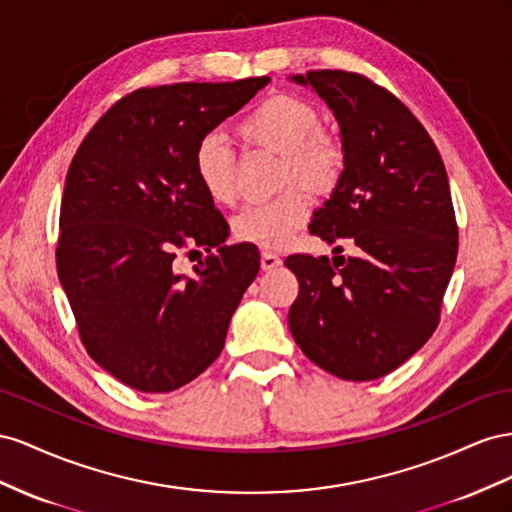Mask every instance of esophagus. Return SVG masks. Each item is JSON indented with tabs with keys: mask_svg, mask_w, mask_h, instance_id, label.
<instances>
[{
	"mask_svg": "<svg viewBox=\"0 0 512 512\" xmlns=\"http://www.w3.org/2000/svg\"><path fill=\"white\" fill-rule=\"evenodd\" d=\"M283 264V259L276 255V253H270V251H264L261 253V270H266V272H270V270H274V268H279Z\"/></svg>",
	"mask_w": 512,
	"mask_h": 512,
	"instance_id": "34e87169",
	"label": "esophagus"
}]
</instances>
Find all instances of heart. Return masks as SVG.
<instances>
[{
  "instance_id": "obj_1",
  "label": "heart",
  "mask_w": 512,
  "mask_h": 512,
  "mask_svg": "<svg viewBox=\"0 0 512 512\" xmlns=\"http://www.w3.org/2000/svg\"><path fill=\"white\" fill-rule=\"evenodd\" d=\"M319 113L309 102L296 96L276 94L246 115L242 135L270 150L283 152V178H296L315 191H328L339 182L343 171L341 141L321 130ZM193 169L206 195L216 203L236 197L233 156L225 137L216 130L201 135L193 150ZM311 203L300 186L272 199L251 201L233 218V233L257 246H285L309 218Z\"/></svg>"
}]
</instances>
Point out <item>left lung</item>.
I'll return each instance as SVG.
<instances>
[{
  "mask_svg": "<svg viewBox=\"0 0 512 512\" xmlns=\"http://www.w3.org/2000/svg\"><path fill=\"white\" fill-rule=\"evenodd\" d=\"M341 130L343 171L309 231L356 257L291 255L300 291L289 330L304 356L349 382L384 377L429 341L455 270L459 231L435 143L399 98L345 70L291 75Z\"/></svg>",
  "mask_w": 512,
  "mask_h": 512,
  "instance_id": "obj_1",
  "label": "left lung"
}]
</instances>
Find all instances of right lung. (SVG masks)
Segmentation results:
<instances>
[{
    "mask_svg": "<svg viewBox=\"0 0 512 512\" xmlns=\"http://www.w3.org/2000/svg\"><path fill=\"white\" fill-rule=\"evenodd\" d=\"M270 77L145 87L102 115L66 173L57 276L96 364L141 392H171L223 352L233 311L259 272L253 244L203 191L193 150ZM209 253L194 276L174 251Z\"/></svg>",
    "mask_w": 512,
    "mask_h": 512,
    "instance_id": "obj_1",
    "label": "right lung"
}]
</instances>
